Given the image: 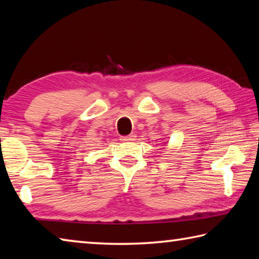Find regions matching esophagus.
<instances>
[{"label":"esophagus","mask_w":259,"mask_h":259,"mask_svg":"<svg viewBox=\"0 0 259 259\" xmlns=\"http://www.w3.org/2000/svg\"><path fill=\"white\" fill-rule=\"evenodd\" d=\"M136 136L134 134H131L129 136H123V137H121L122 142H134Z\"/></svg>","instance_id":"34e87169"}]
</instances>
